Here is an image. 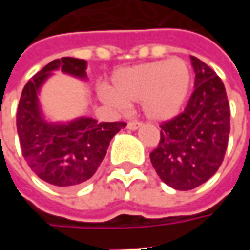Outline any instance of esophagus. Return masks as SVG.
Listing matches in <instances>:
<instances>
[{"label": "esophagus", "instance_id": "obj_1", "mask_svg": "<svg viewBox=\"0 0 250 250\" xmlns=\"http://www.w3.org/2000/svg\"><path fill=\"white\" fill-rule=\"evenodd\" d=\"M141 125H142V123H139V122H128V123H127V128H128V130L135 131V130H138Z\"/></svg>", "mask_w": 250, "mask_h": 250}]
</instances>
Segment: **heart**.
Here are the masks:
<instances>
[{
    "instance_id": "obj_1",
    "label": "heart",
    "mask_w": 250,
    "mask_h": 250,
    "mask_svg": "<svg viewBox=\"0 0 250 250\" xmlns=\"http://www.w3.org/2000/svg\"><path fill=\"white\" fill-rule=\"evenodd\" d=\"M191 88V68L185 60L174 57L118 69L111 77V87L102 88V96L122 108L141 102L147 119L167 122L181 114Z\"/></svg>"
}]
</instances>
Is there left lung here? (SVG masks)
<instances>
[{
    "label": "left lung",
    "instance_id": "left-lung-1",
    "mask_svg": "<svg viewBox=\"0 0 250 250\" xmlns=\"http://www.w3.org/2000/svg\"><path fill=\"white\" fill-rule=\"evenodd\" d=\"M195 72L194 92L186 108L161 125V141L150 154L152 167L175 190L205 184L221 166L230 132L225 87L209 65L190 56Z\"/></svg>",
    "mask_w": 250,
    "mask_h": 250
}]
</instances>
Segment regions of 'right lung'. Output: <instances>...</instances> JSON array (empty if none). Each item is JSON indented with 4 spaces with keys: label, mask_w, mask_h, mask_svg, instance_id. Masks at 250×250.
<instances>
[{
    "label": "right lung",
    "mask_w": 250,
    "mask_h": 250,
    "mask_svg": "<svg viewBox=\"0 0 250 250\" xmlns=\"http://www.w3.org/2000/svg\"><path fill=\"white\" fill-rule=\"evenodd\" d=\"M87 79V62L62 57L46 64L26 83L17 108L20 146L32 171L59 188H76L96 173L107 154L109 142L125 122L99 123L82 116L71 122H48L42 114L39 93L55 71Z\"/></svg>",
    "instance_id": "1"
}]
</instances>
